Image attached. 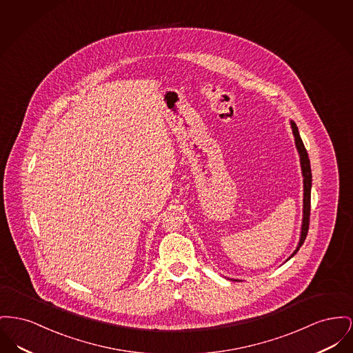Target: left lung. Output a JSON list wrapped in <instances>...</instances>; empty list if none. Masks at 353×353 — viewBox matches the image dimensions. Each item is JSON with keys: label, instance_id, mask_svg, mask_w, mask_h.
Here are the masks:
<instances>
[{"label": "left lung", "instance_id": "1", "mask_svg": "<svg viewBox=\"0 0 353 353\" xmlns=\"http://www.w3.org/2000/svg\"><path fill=\"white\" fill-rule=\"evenodd\" d=\"M290 126H292V132L294 136V144L297 148L299 156H300V165H301V172H303V183H304V199H303V225H301V234H300V240L299 244L294 249V252L290 256L293 257L300 247L304 244V240L307 237L308 229H310V214H311V188H312V172H311V163H310V157L307 153V149L303 144V140L300 137L299 129L293 121H290ZM288 259V260H290Z\"/></svg>", "mask_w": 353, "mask_h": 353}]
</instances>
